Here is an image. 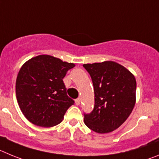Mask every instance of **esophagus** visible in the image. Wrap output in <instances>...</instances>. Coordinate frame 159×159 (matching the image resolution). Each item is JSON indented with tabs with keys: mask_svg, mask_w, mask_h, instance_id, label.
Returning <instances> with one entry per match:
<instances>
[{
	"mask_svg": "<svg viewBox=\"0 0 159 159\" xmlns=\"http://www.w3.org/2000/svg\"><path fill=\"white\" fill-rule=\"evenodd\" d=\"M80 103H81V99H80V98H78V99L75 100V104H76L77 105H79Z\"/></svg>",
	"mask_w": 159,
	"mask_h": 159,
	"instance_id": "obj_1",
	"label": "esophagus"
}]
</instances>
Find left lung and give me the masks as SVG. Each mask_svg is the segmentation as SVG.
<instances>
[{
    "label": "left lung",
    "mask_w": 159,
    "mask_h": 159,
    "mask_svg": "<svg viewBox=\"0 0 159 159\" xmlns=\"http://www.w3.org/2000/svg\"><path fill=\"white\" fill-rule=\"evenodd\" d=\"M94 88L93 110L84 113L85 125L97 133H108L124 123L135 104L136 81L124 66L112 61L84 64Z\"/></svg>",
    "instance_id": "left-lung-1"
}]
</instances>
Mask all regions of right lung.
I'll return each instance as SVG.
<instances>
[{
  "label": "right lung",
  "instance_id": "1",
  "mask_svg": "<svg viewBox=\"0 0 159 159\" xmlns=\"http://www.w3.org/2000/svg\"><path fill=\"white\" fill-rule=\"evenodd\" d=\"M74 63L48 55L34 57L20 70L16 95L24 116L33 124L50 128L62 122L74 101L66 94L63 78Z\"/></svg>",
  "mask_w": 159,
  "mask_h": 159
}]
</instances>
